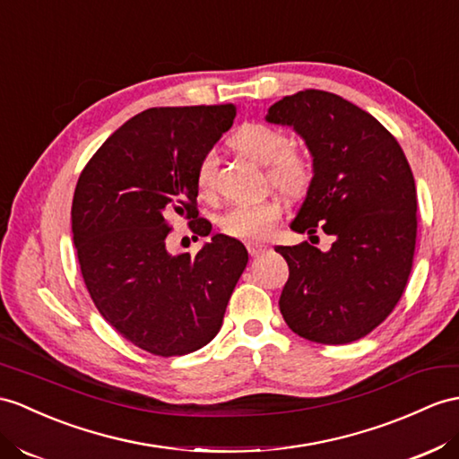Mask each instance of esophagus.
<instances>
[{"mask_svg":"<svg viewBox=\"0 0 459 459\" xmlns=\"http://www.w3.org/2000/svg\"><path fill=\"white\" fill-rule=\"evenodd\" d=\"M247 251H249L251 256H259V255H263V253L268 251V245L259 243V241H249V243H247Z\"/></svg>","mask_w":459,"mask_h":459,"instance_id":"1","label":"esophagus"}]
</instances>
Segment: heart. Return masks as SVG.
I'll use <instances>...</instances> for the list:
<instances>
[{"label": "heart", "mask_w": 459, "mask_h": 459, "mask_svg": "<svg viewBox=\"0 0 459 459\" xmlns=\"http://www.w3.org/2000/svg\"><path fill=\"white\" fill-rule=\"evenodd\" d=\"M230 148L255 163L266 165V178L288 198H301L314 183V163L304 152L290 148L288 134L264 122H245L230 138ZM196 191L203 198L214 193V158L204 155L195 171ZM282 216L276 198L233 206L220 218V230L236 239H263Z\"/></svg>", "instance_id": "obj_1"}]
</instances>
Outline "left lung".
I'll use <instances>...</instances> for the list:
<instances>
[{
	"mask_svg": "<svg viewBox=\"0 0 459 459\" xmlns=\"http://www.w3.org/2000/svg\"><path fill=\"white\" fill-rule=\"evenodd\" d=\"M266 120L294 126L314 158V183L292 230L333 238L329 251L307 241L274 247L290 271L282 317L307 341H359L394 311L412 268L417 188L409 161L370 113L329 91L288 95Z\"/></svg>",
	"mask_w": 459,
	"mask_h": 459,
	"instance_id": "obj_1",
	"label": "left lung"
}]
</instances>
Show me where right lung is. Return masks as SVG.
Masks as SVG:
<instances>
[{
	"label": "right lung",
	"mask_w": 459,
	"mask_h": 459,
	"mask_svg": "<svg viewBox=\"0 0 459 459\" xmlns=\"http://www.w3.org/2000/svg\"><path fill=\"white\" fill-rule=\"evenodd\" d=\"M236 118L233 105L155 107L100 145L77 181L72 231L82 276L99 314L155 356H183L216 337L249 255L223 233L196 255L167 249L169 216L196 239L195 171Z\"/></svg>",
	"instance_id": "obj_1"
}]
</instances>
